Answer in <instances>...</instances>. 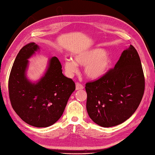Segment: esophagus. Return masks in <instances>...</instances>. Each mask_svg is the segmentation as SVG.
<instances>
[{
    "instance_id": "obj_1",
    "label": "esophagus",
    "mask_w": 155,
    "mask_h": 155,
    "mask_svg": "<svg viewBox=\"0 0 155 155\" xmlns=\"http://www.w3.org/2000/svg\"><path fill=\"white\" fill-rule=\"evenodd\" d=\"M75 89L76 90H81V89H83L84 88V86L82 84H80L79 82H76L75 84Z\"/></svg>"
}]
</instances>
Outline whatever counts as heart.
I'll return each instance as SVG.
<instances>
[{
    "mask_svg": "<svg viewBox=\"0 0 155 155\" xmlns=\"http://www.w3.org/2000/svg\"><path fill=\"white\" fill-rule=\"evenodd\" d=\"M112 58L107 51L101 48H94L82 51L74 56V60L66 59L64 62L67 74L72 75L78 71L77 64L85 66L86 77L96 80L104 75L109 69Z\"/></svg>",
    "mask_w": 155,
    "mask_h": 155,
    "instance_id": "b5f03b06",
    "label": "heart"
}]
</instances>
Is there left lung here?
Returning <instances> with one entry per match:
<instances>
[{"mask_svg": "<svg viewBox=\"0 0 155 155\" xmlns=\"http://www.w3.org/2000/svg\"><path fill=\"white\" fill-rule=\"evenodd\" d=\"M86 110L104 127L124 123L137 109L143 95L145 79L137 50L130 45L115 67L99 79L86 84Z\"/></svg>", "mask_w": 155, "mask_h": 155, "instance_id": "1", "label": "left lung"}]
</instances>
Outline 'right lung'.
I'll list each match as a JSON object with an SVG mask.
<instances>
[{"label": "right lung", "instance_id": "obj_1", "mask_svg": "<svg viewBox=\"0 0 155 155\" xmlns=\"http://www.w3.org/2000/svg\"><path fill=\"white\" fill-rule=\"evenodd\" d=\"M39 47L31 43L21 49L13 62L8 82L10 102L21 119L30 125L47 127L56 123L64 112L75 89L73 81L62 74L56 57L50 59L48 69L39 82L26 79L28 59Z\"/></svg>", "mask_w": 155, "mask_h": 155}]
</instances>
